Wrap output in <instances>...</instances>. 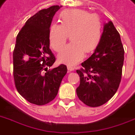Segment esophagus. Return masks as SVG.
<instances>
[{
  "label": "esophagus",
  "instance_id": "obj_1",
  "mask_svg": "<svg viewBox=\"0 0 135 135\" xmlns=\"http://www.w3.org/2000/svg\"><path fill=\"white\" fill-rule=\"evenodd\" d=\"M67 69L68 71L70 72V71H72L74 70V68L72 67V66H67Z\"/></svg>",
  "mask_w": 135,
  "mask_h": 135
}]
</instances>
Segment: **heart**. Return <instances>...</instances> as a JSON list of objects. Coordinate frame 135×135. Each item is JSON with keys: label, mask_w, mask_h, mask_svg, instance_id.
Here are the masks:
<instances>
[{"label": "heart", "mask_w": 135, "mask_h": 135, "mask_svg": "<svg viewBox=\"0 0 135 135\" xmlns=\"http://www.w3.org/2000/svg\"><path fill=\"white\" fill-rule=\"evenodd\" d=\"M61 25L50 27V42L55 51L64 48L70 35L71 43L58 55V60L68 65H74L83 58L84 52H90L102 38V23L99 16L83 9H66L60 14Z\"/></svg>", "instance_id": "1"}]
</instances>
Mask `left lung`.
<instances>
[{
	"label": "left lung",
	"instance_id": "obj_1",
	"mask_svg": "<svg viewBox=\"0 0 135 135\" xmlns=\"http://www.w3.org/2000/svg\"><path fill=\"white\" fill-rule=\"evenodd\" d=\"M124 60V49L113 23L104 25L99 45L90 58L77 70L80 85L77 95L89 107H99L110 100L119 87Z\"/></svg>",
	"mask_w": 135,
	"mask_h": 135
}]
</instances>
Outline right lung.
I'll list each match as a JSON object with an SVG mask.
<instances>
[{
	"label": "right lung",
	"mask_w": 135,
	"mask_h": 135,
	"mask_svg": "<svg viewBox=\"0 0 135 135\" xmlns=\"http://www.w3.org/2000/svg\"><path fill=\"white\" fill-rule=\"evenodd\" d=\"M61 7L52 6L40 10L26 21L16 38L13 51L15 87L22 97L36 105L54 99L67 72L64 64L48 69L56 60L50 49V27Z\"/></svg>",
	"instance_id": "add662e5"
}]
</instances>
